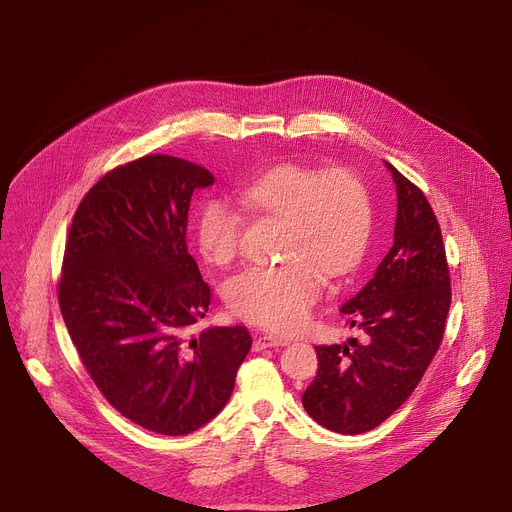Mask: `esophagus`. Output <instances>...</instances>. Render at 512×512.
<instances>
[{
	"label": "esophagus",
	"instance_id": "obj_1",
	"mask_svg": "<svg viewBox=\"0 0 512 512\" xmlns=\"http://www.w3.org/2000/svg\"><path fill=\"white\" fill-rule=\"evenodd\" d=\"M287 340L285 338H277L273 334H263V336H257L255 342H253V350L255 352H261L265 348H275V346H285Z\"/></svg>",
	"mask_w": 512,
	"mask_h": 512
}]
</instances>
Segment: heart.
Wrapping results in <instances>:
<instances>
[{"mask_svg":"<svg viewBox=\"0 0 512 512\" xmlns=\"http://www.w3.org/2000/svg\"><path fill=\"white\" fill-rule=\"evenodd\" d=\"M259 212L287 223L275 265H251L225 285L231 312L261 328L291 334L306 326L324 289V273L342 279L358 269L373 235L367 184L344 166L326 170L283 164L243 188ZM196 243L212 265L241 251L243 218L225 200H206L196 214Z\"/></svg>","mask_w":512,"mask_h":512,"instance_id":"obj_1","label":"heart"}]
</instances>
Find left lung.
<instances>
[{
	"mask_svg": "<svg viewBox=\"0 0 512 512\" xmlns=\"http://www.w3.org/2000/svg\"><path fill=\"white\" fill-rule=\"evenodd\" d=\"M397 186L395 241L373 279L340 312L364 342L316 346L308 415L336 433L381 425L415 391L442 344L452 304L442 229L425 194L389 162Z\"/></svg>",
	"mask_w": 512,
	"mask_h": 512,
	"instance_id": "1",
	"label": "left lung"
}]
</instances>
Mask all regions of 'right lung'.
<instances>
[{
	"label": "right lung",
	"mask_w": 512,
	"mask_h": 512,
	"mask_svg": "<svg viewBox=\"0 0 512 512\" xmlns=\"http://www.w3.org/2000/svg\"><path fill=\"white\" fill-rule=\"evenodd\" d=\"M212 184L164 154L117 166L83 196L64 245L58 306L72 344L103 397L162 435L216 417L251 350L243 326L188 338L212 300L188 253V208Z\"/></svg>",
	"instance_id": "right-lung-1"
}]
</instances>
